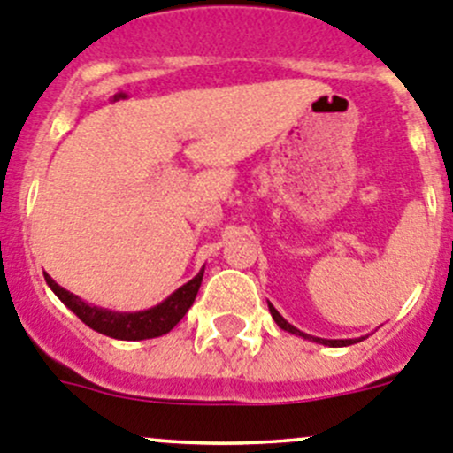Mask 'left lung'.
Here are the masks:
<instances>
[{"instance_id":"obj_1","label":"left lung","mask_w":453,"mask_h":453,"mask_svg":"<svg viewBox=\"0 0 453 453\" xmlns=\"http://www.w3.org/2000/svg\"><path fill=\"white\" fill-rule=\"evenodd\" d=\"M267 307H270V314H272V319L276 320V325H279L280 329H285V332L294 334V336H301V338H305V341H311V343L329 345V348H345V345L358 343V341H363V338H365V336H361V338H319V336H310V334L301 332V329H296V327H294V325H289L288 320H285L283 316H280L279 311H276V307L272 305V303H267Z\"/></svg>"}]
</instances>
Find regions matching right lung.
I'll list each match as a JSON object with an SVG mask.
<instances>
[{
  "label": "right lung",
  "mask_w": 453,
  "mask_h": 453,
  "mask_svg": "<svg viewBox=\"0 0 453 453\" xmlns=\"http://www.w3.org/2000/svg\"><path fill=\"white\" fill-rule=\"evenodd\" d=\"M203 272L205 267H201L199 274H196L195 279L188 280V283L181 285L179 289H174L165 301L150 307V310L142 311H112L105 310V307L90 305V303L81 301V298L74 296L73 292L61 288L59 283H55L48 274L43 276H46L48 288L57 294V298H59L73 314H77L90 329L104 334V336L119 338V341H146V338H157L168 334L170 329L186 316V311L190 310L192 303H195L196 292H199L201 280H203Z\"/></svg>",
  "instance_id": "add662e5"
}]
</instances>
